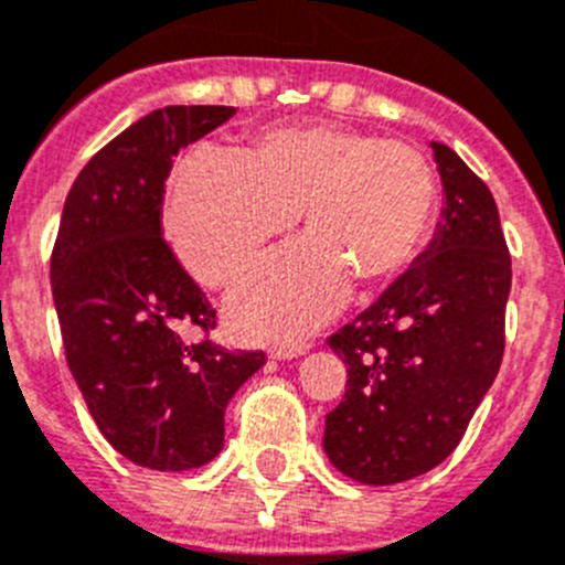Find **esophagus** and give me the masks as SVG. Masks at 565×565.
<instances>
[{"label":"esophagus","mask_w":565,"mask_h":565,"mask_svg":"<svg viewBox=\"0 0 565 565\" xmlns=\"http://www.w3.org/2000/svg\"><path fill=\"white\" fill-rule=\"evenodd\" d=\"M310 349V343L299 341V343H277V347H271V358L277 360H291V358H299V354H305Z\"/></svg>","instance_id":"1"}]
</instances>
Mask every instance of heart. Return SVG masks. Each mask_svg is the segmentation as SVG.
Returning a JSON list of instances; mask_svg holds the SVG:
<instances>
[{"mask_svg": "<svg viewBox=\"0 0 565 565\" xmlns=\"http://www.w3.org/2000/svg\"><path fill=\"white\" fill-rule=\"evenodd\" d=\"M438 207L435 169L418 149L338 125L274 127L235 160L188 154L174 171L166 227L188 271L235 286L302 213L308 244L257 268L230 297L252 338H286L330 319L349 286L394 282L427 244Z\"/></svg>", "mask_w": 565, "mask_h": 565, "instance_id": "b5f03b06", "label": "heart"}]
</instances>
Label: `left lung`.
Wrapping results in <instances>:
<instances>
[{"label": "left lung", "mask_w": 565, "mask_h": 565, "mask_svg": "<svg viewBox=\"0 0 565 565\" xmlns=\"http://www.w3.org/2000/svg\"><path fill=\"white\" fill-rule=\"evenodd\" d=\"M433 149L447 193L433 244L330 335L347 391L324 418V452L366 486L444 463L502 366L510 252L497 202L452 149Z\"/></svg>", "instance_id": "obj_1"}]
</instances>
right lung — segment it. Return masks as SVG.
<instances>
[{
    "mask_svg": "<svg viewBox=\"0 0 565 565\" xmlns=\"http://www.w3.org/2000/svg\"><path fill=\"white\" fill-rule=\"evenodd\" d=\"M233 113L171 105L118 132L74 180L52 249L63 349L85 405L116 452L154 471L211 463L227 402L266 363L263 349L211 341L216 308L160 233L174 154Z\"/></svg>",
    "mask_w": 565,
    "mask_h": 565,
    "instance_id": "right-lung-1",
    "label": "right lung"
}]
</instances>
